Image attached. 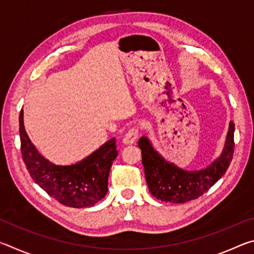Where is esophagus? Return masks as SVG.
I'll use <instances>...</instances> for the list:
<instances>
[{"label": "esophagus", "mask_w": 254, "mask_h": 254, "mask_svg": "<svg viewBox=\"0 0 254 254\" xmlns=\"http://www.w3.org/2000/svg\"><path fill=\"white\" fill-rule=\"evenodd\" d=\"M137 132L139 131H137V128H135V127L130 128V130L126 133V135L123 136V143L124 144L134 143L136 141V137H137Z\"/></svg>", "instance_id": "1"}]
</instances>
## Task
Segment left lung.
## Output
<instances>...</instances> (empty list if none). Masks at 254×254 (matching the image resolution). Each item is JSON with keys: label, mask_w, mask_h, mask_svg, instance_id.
Wrapping results in <instances>:
<instances>
[{"label": "left lung", "mask_w": 254, "mask_h": 254, "mask_svg": "<svg viewBox=\"0 0 254 254\" xmlns=\"http://www.w3.org/2000/svg\"><path fill=\"white\" fill-rule=\"evenodd\" d=\"M234 123L230 122L224 149L221 156L206 168L185 170L167 161L147 136H141L137 145L142 154L145 180L152 196L165 203L180 204L198 198L226 173L234 152Z\"/></svg>", "instance_id": "obj_1"}]
</instances>
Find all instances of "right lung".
<instances>
[{
  "instance_id": "obj_1",
  "label": "right lung",
  "mask_w": 254,
  "mask_h": 254,
  "mask_svg": "<svg viewBox=\"0 0 254 254\" xmlns=\"http://www.w3.org/2000/svg\"><path fill=\"white\" fill-rule=\"evenodd\" d=\"M21 153L33 182L60 204L74 208L91 207L107 192L112 163L118 156L117 141L112 137L93 153L74 165H55L38 151L29 139L20 112Z\"/></svg>"
}]
</instances>
